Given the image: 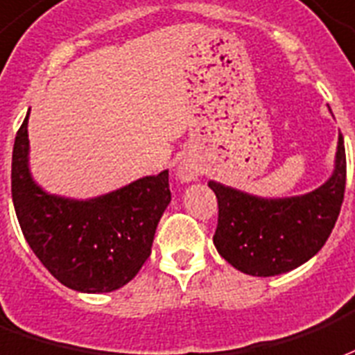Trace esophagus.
<instances>
[{"mask_svg":"<svg viewBox=\"0 0 355 355\" xmlns=\"http://www.w3.org/2000/svg\"><path fill=\"white\" fill-rule=\"evenodd\" d=\"M198 174H200V170H198V166H196L191 159L180 160L178 166H175V178H178L181 183H189V181L196 180Z\"/></svg>","mask_w":355,"mask_h":355,"instance_id":"obj_1","label":"esophagus"}]
</instances>
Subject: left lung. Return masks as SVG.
I'll return each mask as SVG.
<instances>
[{"mask_svg": "<svg viewBox=\"0 0 355 355\" xmlns=\"http://www.w3.org/2000/svg\"><path fill=\"white\" fill-rule=\"evenodd\" d=\"M219 219L214 234L217 252L250 276H278L312 259L337 223L346 187V153L338 134L335 168L323 185L306 195L265 198L217 181Z\"/></svg>", "mask_w": 355, "mask_h": 355, "instance_id": "1", "label": "left lung"}]
</instances>
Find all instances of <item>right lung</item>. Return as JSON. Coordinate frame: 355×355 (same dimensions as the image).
I'll return each instance as SVG.
<instances>
[{"label": "right lung", "mask_w": 355, "mask_h": 355, "mask_svg": "<svg viewBox=\"0 0 355 355\" xmlns=\"http://www.w3.org/2000/svg\"><path fill=\"white\" fill-rule=\"evenodd\" d=\"M28 117L12 147V204L26 242L56 280L81 293L126 286L151 255L172 200L168 170L94 198L51 195L30 172Z\"/></svg>", "instance_id": "add662e5"}]
</instances>
